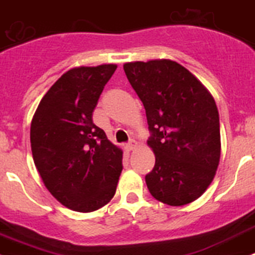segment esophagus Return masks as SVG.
<instances>
[{
  "instance_id": "obj_1",
  "label": "esophagus",
  "mask_w": 255,
  "mask_h": 255,
  "mask_svg": "<svg viewBox=\"0 0 255 255\" xmlns=\"http://www.w3.org/2000/svg\"><path fill=\"white\" fill-rule=\"evenodd\" d=\"M135 147H136V143L134 142V140H131V142H129V143H128V144L125 145V149L128 152H131L132 149L135 148Z\"/></svg>"
}]
</instances>
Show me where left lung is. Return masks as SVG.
Instances as JSON below:
<instances>
[{
  "label": "left lung",
  "mask_w": 255,
  "mask_h": 255,
  "mask_svg": "<svg viewBox=\"0 0 255 255\" xmlns=\"http://www.w3.org/2000/svg\"><path fill=\"white\" fill-rule=\"evenodd\" d=\"M152 132L153 170L145 183L154 199L187 205L208 190L221 158L219 113L208 89L170 59L124 64Z\"/></svg>",
  "instance_id": "8db88e82"
}]
</instances>
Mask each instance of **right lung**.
I'll return each mask as SVG.
<instances>
[{
    "instance_id": "add662e5",
    "label": "right lung",
    "mask_w": 255,
    "mask_h": 255,
    "mask_svg": "<svg viewBox=\"0 0 255 255\" xmlns=\"http://www.w3.org/2000/svg\"><path fill=\"white\" fill-rule=\"evenodd\" d=\"M116 64L76 67L43 95L30 124V148L41 179L62 205L80 213L103 208L116 193L123 149L93 123Z\"/></svg>"
}]
</instances>
